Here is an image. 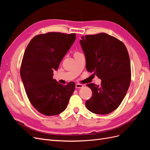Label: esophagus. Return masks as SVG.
I'll use <instances>...</instances> for the list:
<instances>
[{
  "label": "esophagus",
  "mask_w": 150,
  "mask_h": 150,
  "mask_svg": "<svg viewBox=\"0 0 150 150\" xmlns=\"http://www.w3.org/2000/svg\"><path fill=\"white\" fill-rule=\"evenodd\" d=\"M83 87V84H76V88H81Z\"/></svg>",
  "instance_id": "obj_1"
}]
</instances>
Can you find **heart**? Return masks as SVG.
<instances>
[{"mask_svg":"<svg viewBox=\"0 0 150 150\" xmlns=\"http://www.w3.org/2000/svg\"><path fill=\"white\" fill-rule=\"evenodd\" d=\"M76 53H78V52H76V53H75V54H76Z\"/></svg>","mask_w":150,"mask_h":150,"instance_id":"heart-1","label":"heart"}]
</instances>
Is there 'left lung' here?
Here are the masks:
<instances>
[{
  "label": "left lung",
  "mask_w": 150,
  "mask_h": 150,
  "mask_svg": "<svg viewBox=\"0 0 150 150\" xmlns=\"http://www.w3.org/2000/svg\"><path fill=\"white\" fill-rule=\"evenodd\" d=\"M80 44L86 69L101 79L100 86L87 84L93 94L86 101V106L95 114H109L120 105L130 84L128 50L119 39L103 33L82 36Z\"/></svg>",
  "instance_id": "8db88e82"
}]
</instances>
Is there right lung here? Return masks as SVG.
<instances>
[{
	"label": "right lung",
	"instance_id": "add662e5",
	"mask_svg": "<svg viewBox=\"0 0 150 150\" xmlns=\"http://www.w3.org/2000/svg\"><path fill=\"white\" fill-rule=\"evenodd\" d=\"M76 38L74 33L39 34L32 39L25 49L21 79L32 105L44 115L54 116L64 111L75 89L73 82L64 86L52 76Z\"/></svg>",
	"mask_w": 150,
	"mask_h": 150
}]
</instances>
